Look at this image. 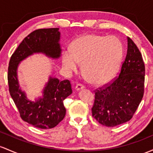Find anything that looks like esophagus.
I'll return each mask as SVG.
<instances>
[{"instance_id":"1","label":"esophagus","mask_w":153,"mask_h":153,"mask_svg":"<svg viewBox=\"0 0 153 153\" xmlns=\"http://www.w3.org/2000/svg\"><path fill=\"white\" fill-rule=\"evenodd\" d=\"M85 88V85L82 84V83H78V84L76 85V86H75V89H76L77 91L83 89V88Z\"/></svg>"}]
</instances>
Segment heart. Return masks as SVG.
Returning a JSON list of instances; mask_svg holds the SVG:
<instances>
[{"label":"heart","instance_id":"1","mask_svg":"<svg viewBox=\"0 0 153 153\" xmlns=\"http://www.w3.org/2000/svg\"><path fill=\"white\" fill-rule=\"evenodd\" d=\"M123 55L121 41L115 36L87 35L72 44L62 54V65L68 73L76 72L82 63L85 76L95 84H104L116 74Z\"/></svg>","mask_w":153,"mask_h":153}]
</instances>
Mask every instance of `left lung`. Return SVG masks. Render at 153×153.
<instances>
[{
	"label": "left lung",
	"mask_w": 153,
	"mask_h": 153,
	"mask_svg": "<svg viewBox=\"0 0 153 153\" xmlns=\"http://www.w3.org/2000/svg\"><path fill=\"white\" fill-rule=\"evenodd\" d=\"M145 73L142 53L128 38V50L119 75L94 91L92 116L107 127L130 120L144 96Z\"/></svg>",
	"instance_id": "8db88e82"
}]
</instances>
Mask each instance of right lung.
Wrapping results in <instances>:
<instances>
[{
	"label": "right lung",
	"mask_w": 153,
	"mask_h": 153,
	"mask_svg": "<svg viewBox=\"0 0 153 153\" xmlns=\"http://www.w3.org/2000/svg\"><path fill=\"white\" fill-rule=\"evenodd\" d=\"M59 28L38 29L25 37L11 55L8 68V83L10 95L14 100L21 118L33 126L52 128L57 126L66 114L63 101L73 92L70 81L50 78L43 91V97L33 102L27 100L19 89L16 70L22 60L33 53L42 52L52 58L61 53Z\"/></svg>",
	"instance_id": "right-lung-1"
}]
</instances>
